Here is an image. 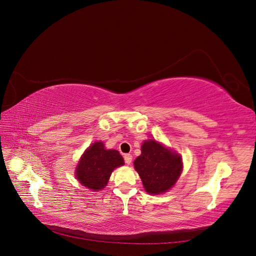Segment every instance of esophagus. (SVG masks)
I'll use <instances>...</instances> for the list:
<instances>
[{
    "mask_svg": "<svg viewBox=\"0 0 256 256\" xmlns=\"http://www.w3.org/2000/svg\"><path fill=\"white\" fill-rule=\"evenodd\" d=\"M124 159H125V164L129 166L131 164V161H132V156H131L130 154H127L124 156Z\"/></svg>",
    "mask_w": 256,
    "mask_h": 256,
    "instance_id": "1",
    "label": "esophagus"
}]
</instances>
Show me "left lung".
<instances>
[{"instance_id":"1","label":"left lung","mask_w":256,"mask_h":256,"mask_svg":"<svg viewBox=\"0 0 256 256\" xmlns=\"http://www.w3.org/2000/svg\"><path fill=\"white\" fill-rule=\"evenodd\" d=\"M134 164L150 194H161L171 189L182 171L180 154L156 140H147L142 144L141 154Z\"/></svg>"}]
</instances>
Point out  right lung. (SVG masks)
<instances>
[{"label": "right lung", "mask_w": 256, "mask_h": 256, "mask_svg": "<svg viewBox=\"0 0 256 256\" xmlns=\"http://www.w3.org/2000/svg\"><path fill=\"white\" fill-rule=\"evenodd\" d=\"M124 166L118 150H106L102 142L92 143L84 152L76 168L80 184L94 191L104 189L115 168Z\"/></svg>", "instance_id": "obj_1"}]
</instances>
